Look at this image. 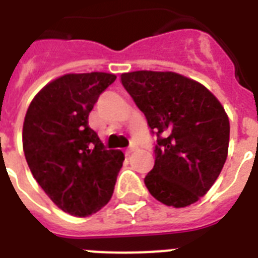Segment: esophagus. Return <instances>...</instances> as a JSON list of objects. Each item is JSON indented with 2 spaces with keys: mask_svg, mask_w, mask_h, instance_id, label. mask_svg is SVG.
I'll use <instances>...</instances> for the list:
<instances>
[{
  "mask_svg": "<svg viewBox=\"0 0 258 258\" xmlns=\"http://www.w3.org/2000/svg\"><path fill=\"white\" fill-rule=\"evenodd\" d=\"M135 150H137V147H135V146H130L128 149L125 150V155H130V154H133Z\"/></svg>",
  "mask_w": 258,
  "mask_h": 258,
  "instance_id": "esophagus-1",
  "label": "esophagus"
}]
</instances>
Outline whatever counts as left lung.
Listing matches in <instances>:
<instances>
[{"mask_svg": "<svg viewBox=\"0 0 258 258\" xmlns=\"http://www.w3.org/2000/svg\"><path fill=\"white\" fill-rule=\"evenodd\" d=\"M121 84L157 137L155 163L145 178L150 194L174 208L197 202L228 157L230 125L224 107L202 84L174 72L123 74Z\"/></svg>", "mask_w": 258, "mask_h": 258, "instance_id": "1", "label": "left lung"}]
</instances>
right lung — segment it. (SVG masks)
<instances>
[{
	"label": "right lung",
	"mask_w": 258,
	"mask_h": 258,
	"mask_svg": "<svg viewBox=\"0 0 258 258\" xmlns=\"http://www.w3.org/2000/svg\"><path fill=\"white\" fill-rule=\"evenodd\" d=\"M115 80L104 72L64 75L44 87L26 111L28 166L46 196L71 216L88 217L108 204L124 161L88 125L93 105Z\"/></svg>",
	"instance_id": "add662e5"
}]
</instances>
